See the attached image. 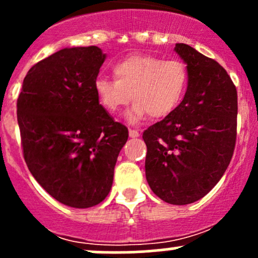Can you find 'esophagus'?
<instances>
[{
    "label": "esophagus",
    "instance_id": "esophagus-1",
    "mask_svg": "<svg viewBox=\"0 0 258 258\" xmlns=\"http://www.w3.org/2000/svg\"><path fill=\"white\" fill-rule=\"evenodd\" d=\"M128 135H130V137H139L140 136V132L137 131V130L130 128L128 130Z\"/></svg>",
    "mask_w": 258,
    "mask_h": 258
}]
</instances>
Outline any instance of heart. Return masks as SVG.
<instances>
[{
    "label": "heart",
    "instance_id": "b5f03b06",
    "mask_svg": "<svg viewBox=\"0 0 258 258\" xmlns=\"http://www.w3.org/2000/svg\"><path fill=\"white\" fill-rule=\"evenodd\" d=\"M116 80L98 77L95 91L98 102L110 113H117L134 98L128 114L137 121L146 114L163 118L181 103L187 85L188 71L179 59H162L152 54H132L119 59L112 67Z\"/></svg>",
    "mask_w": 258,
    "mask_h": 258
}]
</instances>
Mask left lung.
I'll list each match as a JSON object with an SVG mask.
<instances>
[{"label": "left lung", "instance_id": "1", "mask_svg": "<svg viewBox=\"0 0 258 258\" xmlns=\"http://www.w3.org/2000/svg\"><path fill=\"white\" fill-rule=\"evenodd\" d=\"M175 49L187 64L188 86L178 107L144 131L145 168L156 196L188 205L206 196L230 165L237 136V90L217 61L184 43Z\"/></svg>", "mask_w": 258, "mask_h": 258}]
</instances>
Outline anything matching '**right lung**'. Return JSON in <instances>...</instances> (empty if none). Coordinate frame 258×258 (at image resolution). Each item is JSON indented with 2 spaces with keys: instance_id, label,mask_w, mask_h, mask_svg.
Returning a JSON list of instances; mask_svg holds the SVG:
<instances>
[{
  "instance_id": "obj_1",
  "label": "right lung",
  "mask_w": 258,
  "mask_h": 258,
  "mask_svg": "<svg viewBox=\"0 0 258 258\" xmlns=\"http://www.w3.org/2000/svg\"><path fill=\"white\" fill-rule=\"evenodd\" d=\"M106 54L63 48L30 69L17 100L23 158L54 200L75 209L102 202L128 130L98 103L95 81Z\"/></svg>"
}]
</instances>
